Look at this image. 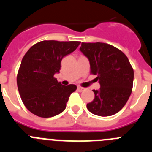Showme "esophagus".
Returning a JSON list of instances; mask_svg holds the SVG:
<instances>
[{
    "label": "esophagus",
    "mask_w": 152,
    "mask_h": 152,
    "mask_svg": "<svg viewBox=\"0 0 152 152\" xmlns=\"http://www.w3.org/2000/svg\"><path fill=\"white\" fill-rule=\"evenodd\" d=\"M84 90V88H81V87H77V91H80V92H81V91H83Z\"/></svg>",
    "instance_id": "1"
}]
</instances>
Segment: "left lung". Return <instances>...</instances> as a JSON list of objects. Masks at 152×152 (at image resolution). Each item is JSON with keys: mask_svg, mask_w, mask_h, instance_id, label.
Segmentation results:
<instances>
[{"mask_svg": "<svg viewBox=\"0 0 152 152\" xmlns=\"http://www.w3.org/2000/svg\"><path fill=\"white\" fill-rule=\"evenodd\" d=\"M80 52L88 58L91 73L100 88L93 90L94 99L87 104L93 114L112 116L125 106L131 95L134 72L128 58L116 47L103 42H82Z\"/></svg>", "mask_w": 152, "mask_h": 152, "instance_id": "8db88e82", "label": "left lung"}]
</instances>
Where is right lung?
<instances>
[{
    "mask_svg": "<svg viewBox=\"0 0 152 152\" xmlns=\"http://www.w3.org/2000/svg\"><path fill=\"white\" fill-rule=\"evenodd\" d=\"M80 43L45 40L33 45L23 56L17 74V87L23 103L32 113L49 118L64 110L77 87L62 85L54 75L59 73L63 58Z\"/></svg>",
    "mask_w": 152,
    "mask_h": 152,
    "instance_id": "1",
    "label": "right lung"
}]
</instances>
